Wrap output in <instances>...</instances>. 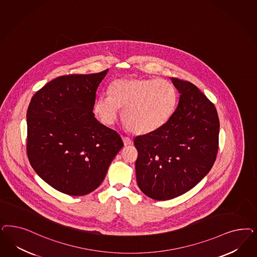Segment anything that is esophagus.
<instances>
[{"label":"esophagus","instance_id":"obj_1","mask_svg":"<svg viewBox=\"0 0 257 257\" xmlns=\"http://www.w3.org/2000/svg\"><path fill=\"white\" fill-rule=\"evenodd\" d=\"M123 142H124V146H130V145H132L133 144V141H132V139L130 138V137H123Z\"/></svg>","mask_w":257,"mask_h":257}]
</instances>
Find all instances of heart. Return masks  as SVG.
<instances>
[{
	"mask_svg": "<svg viewBox=\"0 0 257 257\" xmlns=\"http://www.w3.org/2000/svg\"><path fill=\"white\" fill-rule=\"evenodd\" d=\"M108 94L96 99L93 112L102 124L115 123L118 108L125 127L135 134L156 133L173 116L178 91L170 81L162 78L130 77L115 79Z\"/></svg>",
	"mask_w": 257,
	"mask_h": 257,
	"instance_id": "b5f03b06",
	"label": "heart"
}]
</instances>
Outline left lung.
<instances>
[{
  "instance_id": "obj_1",
  "label": "left lung",
  "mask_w": 257,
  "mask_h": 257,
  "mask_svg": "<svg viewBox=\"0 0 257 257\" xmlns=\"http://www.w3.org/2000/svg\"><path fill=\"white\" fill-rule=\"evenodd\" d=\"M181 93L169 122L156 133L137 136L136 180L151 199H174L196 186L211 170L218 150L215 105L193 83L171 78Z\"/></svg>"
}]
</instances>
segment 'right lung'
<instances>
[{
	"mask_svg": "<svg viewBox=\"0 0 257 257\" xmlns=\"http://www.w3.org/2000/svg\"><path fill=\"white\" fill-rule=\"evenodd\" d=\"M108 69L58 76L37 91L27 109V157L44 182L70 196L95 190L124 144L92 113Z\"/></svg>",
	"mask_w": 257,
	"mask_h": 257,
	"instance_id": "obj_1",
	"label": "right lung"
}]
</instances>
